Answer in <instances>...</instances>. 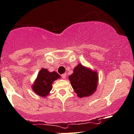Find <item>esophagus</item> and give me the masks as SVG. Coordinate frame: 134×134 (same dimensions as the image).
Listing matches in <instances>:
<instances>
[{
    "label": "esophagus",
    "mask_w": 134,
    "mask_h": 134,
    "mask_svg": "<svg viewBox=\"0 0 134 134\" xmlns=\"http://www.w3.org/2000/svg\"><path fill=\"white\" fill-rule=\"evenodd\" d=\"M61 76H62V78L65 79V78H66V77H67V74H66V73H64V74H63L61 75Z\"/></svg>",
    "instance_id": "esophagus-1"
}]
</instances>
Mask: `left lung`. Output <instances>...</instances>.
Returning a JSON list of instances; mask_svg holds the SVG:
<instances>
[{
	"mask_svg": "<svg viewBox=\"0 0 134 134\" xmlns=\"http://www.w3.org/2000/svg\"><path fill=\"white\" fill-rule=\"evenodd\" d=\"M69 80L72 88L80 98L91 95L97 87V73L80 64L74 68Z\"/></svg>",
	"mask_w": 134,
	"mask_h": 134,
	"instance_id": "1",
	"label": "left lung"
}]
</instances>
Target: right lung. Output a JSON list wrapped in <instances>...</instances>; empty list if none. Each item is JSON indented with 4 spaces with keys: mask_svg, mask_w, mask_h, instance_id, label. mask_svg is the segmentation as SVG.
<instances>
[{
    "mask_svg": "<svg viewBox=\"0 0 134 134\" xmlns=\"http://www.w3.org/2000/svg\"><path fill=\"white\" fill-rule=\"evenodd\" d=\"M60 76L57 72H49L47 69L41 70L38 74L32 89L36 94L44 97L52 90V83L54 80L59 78Z\"/></svg>",
    "mask_w": 134,
    "mask_h": 134,
    "instance_id": "obj_1",
    "label": "right lung"
}]
</instances>
